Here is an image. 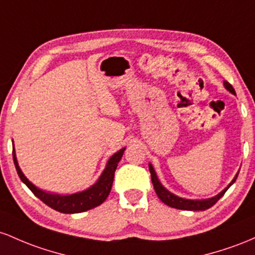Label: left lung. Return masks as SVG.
Returning a JSON list of instances; mask_svg holds the SVG:
<instances>
[{
    "mask_svg": "<svg viewBox=\"0 0 255 255\" xmlns=\"http://www.w3.org/2000/svg\"><path fill=\"white\" fill-rule=\"evenodd\" d=\"M224 85H225V88H227V89L230 91V93L236 94L235 89H234L233 85H231L230 83L224 82ZM149 172H150V176H151V183H153L154 189H155V193H156V195L159 196V199L161 200V201L164 202L165 205L170 206V207L177 208V210H184V211H205V210H207V208L212 207V206L216 204L217 201H218L220 197L224 195L225 191H227L229 188H230V185L235 183L236 178H237V174H236L235 178L233 179V182H231L230 184H229L228 187L222 191V193L218 194V195H216L214 197H211V199H207V200H187V199H182V197L173 195L172 193H170L168 190H166L165 188L161 185V183L159 182L158 177H156L155 171H154L153 166H151L150 164H149Z\"/></svg>",
    "mask_w": 255,
    "mask_h": 255,
    "instance_id": "obj_1",
    "label": "left lung"
}]
</instances>
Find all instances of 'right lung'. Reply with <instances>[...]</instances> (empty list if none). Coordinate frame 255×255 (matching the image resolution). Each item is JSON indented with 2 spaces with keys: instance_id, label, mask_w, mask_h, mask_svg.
I'll use <instances>...</instances> for the list:
<instances>
[{
  "instance_id": "1",
  "label": "right lung",
  "mask_w": 255,
  "mask_h": 255,
  "mask_svg": "<svg viewBox=\"0 0 255 255\" xmlns=\"http://www.w3.org/2000/svg\"><path fill=\"white\" fill-rule=\"evenodd\" d=\"M125 148L117 151L116 154L108 160L107 166H106L104 173L101 174V177L99 178L93 187H90L89 189L82 191V193L72 194V195H56V194H49L45 193L38 188H36L35 185L31 182H28V179L24 176V173L21 172V170L19 168L18 161H16L15 153L13 150V160L14 165H15L16 172H18L20 179L27 185V188L33 193V195L38 197L42 202H44L45 205L49 206L53 210L58 211L61 213H81L84 211L91 210V208L100 206L102 202L107 199V196L110 195V191L112 189L113 179H114V172L117 170V166L118 162L122 159L123 154H124Z\"/></svg>"
}]
</instances>
